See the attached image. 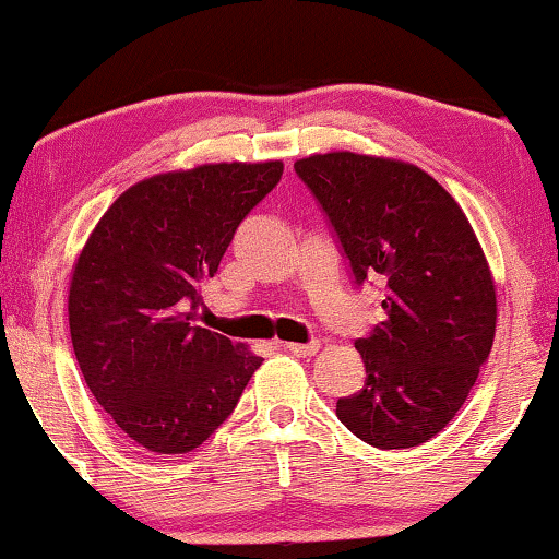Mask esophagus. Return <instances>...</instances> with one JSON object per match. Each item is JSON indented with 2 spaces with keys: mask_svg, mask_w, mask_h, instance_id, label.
I'll use <instances>...</instances> for the list:
<instances>
[{
  "mask_svg": "<svg viewBox=\"0 0 559 559\" xmlns=\"http://www.w3.org/2000/svg\"><path fill=\"white\" fill-rule=\"evenodd\" d=\"M285 350H289L293 356H316L320 350V341H310V343H285Z\"/></svg>",
  "mask_w": 559,
  "mask_h": 559,
  "instance_id": "1",
  "label": "esophagus"
}]
</instances>
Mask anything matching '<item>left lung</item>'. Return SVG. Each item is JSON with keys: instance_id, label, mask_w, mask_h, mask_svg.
I'll use <instances>...</instances> for the list:
<instances>
[{"instance_id": "obj_1", "label": "left lung", "mask_w": 559, "mask_h": 559, "mask_svg": "<svg viewBox=\"0 0 559 559\" xmlns=\"http://www.w3.org/2000/svg\"><path fill=\"white\" fill-rule=\"evenodd\" d=\"M356 285L384 287V320L356 341L361 392L335 415L381 450L423 445L468 400L496 333V287L453 195L400 159L328 152L297 159Z\"/></svg>"}]
</instances>
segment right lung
Returning a JSON list of instances; mask_svg holds the SVG:
<instances>
[{
	"label": "right lung",
	"instance_id": "add662e5",
	"mask_svg": "<svg viewBox=\"0 0 559 559\" xmlns=\"http://www.w3.org/2000/svg\"><path fill=\"white\" fill-rule=\"evenodd\" d=\"M285 165L218 163L124 190L73 266L68 323L91 394L152 453L203 445L262 358L193 323L203 282Z\"/></svg>",
	"mask_w": 559,
	"mask_h": 559
}]
</instances>
